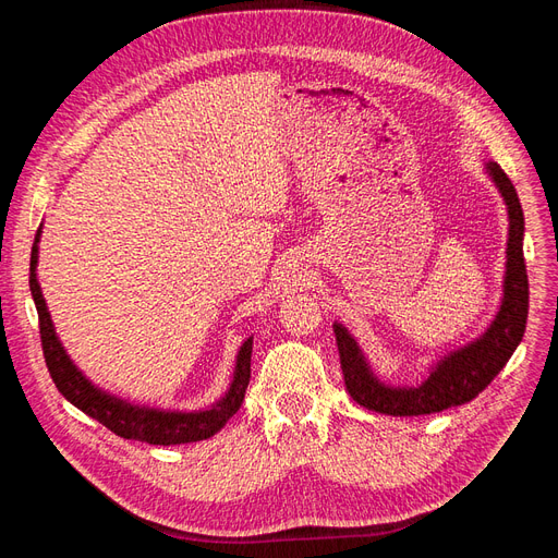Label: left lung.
Segmentation results:
<instances>
[{"label": "left lung", "instance_id": "obj_1", "mask_svg": "<svg viewBox=\"0 0 558 558\" xmlns=\"http://www.w3.org/2000/svg\"><path fill=\"white\" fill-rule=\"evenodd\" d=\"M484 170L496 183L510 218L508 251H505L508 263H505L498 314L480 337L465 347L449 351L414 386L384 384L373 373L353 335L335 320L332 330L337 349H340L347 391L365 410L391 416H418L470 402L494 381L521 342L529 318V275L526 263H523V211L514 185L508 174L500 170V165L488 160Z\"/></svg>", "mask_w": 558, "mask_h": 558}]
</instances>
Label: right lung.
<instances>
[{
	"label": "right lung",
	"instance_id": "1",
	"mask_svg": "<svg viewBox=\"0 0 558 558\" xmlns=\"http://www.w3.org/2000/svg\"><path fill=\"white\" fill-rule=\"evenodd\" d=\"M39 240L41 228L37 230L35 244H32V258H29V291L35 298L37 314H39V332H41V347L44 359L48 365V373L53 377L58 391L70 400L74 408L86 412L88 416L97 418L99 424L107 426L111 433L125 437V440H140L148 445H189L207 440V437L221 430L228 418L242 408V400L251 377V349L253 337L244 340L238 351V363H234V373L228 393L214 402L211 408L195 410V412H179V410H160L148 408V404H134L130 400L116 398L102 388L95 386L70 359L64 351L60 337L56 335V326L50 320V312L46 307V300L41 295V286L37 279V263H39Z\"/></svg>",
	"mask_w": 558,
	"mask_h": 558
}]
</instances>
